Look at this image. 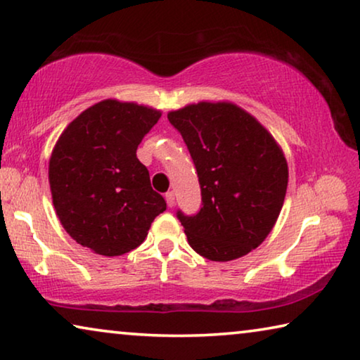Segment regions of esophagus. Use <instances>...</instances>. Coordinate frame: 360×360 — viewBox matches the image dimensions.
<instances>
[{
  "instance_id": "1",
  "label": "esophagus",
  "mask_w": 360,
  "mask_h": 360,
  "mask_svg": "<svg viewBox=\"0 0 360 360\" xmlns=\"http://www.w3.org/2000/svg\"><path fill=\"white\" fill-rule=\"evenodd\" d=\"M165 201H167V206L169 207H174L175 206V195H174V191L165 193Z\"/></svg>"
}]
</instances>
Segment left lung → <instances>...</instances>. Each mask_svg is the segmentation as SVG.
<instances>
[{"mask_svg": "<svg viewBox=\"0 0 360 360\" xmlns=\"http://www.w3.org/2000/svg\"><path fill=\"white\" fill-rule=\"evenodd\" d=\"M195 162L201 209L176 211L188 243L209 261L226 262L261 245L278 219L288 186L281 148L246 110L201 101L167 114Z\"/></svg>", "mask_w": 360, "mask_h": 360, "instance_id": "8db88e82", "label": "left lung"}]
</instances>
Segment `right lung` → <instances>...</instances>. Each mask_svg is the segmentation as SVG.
<instances>
[{"mask_svg": "<svg viewBox=\"0 0 360 360\" xmlns=\"http://www.w3.org/2000/svg\"><path fill=\"white\" fill-rule=\"evenodd\" d=\"M161 110L104 99L63 131L49 159L53 204L65 231L101 256H122L145 241L165 211L136 148Z\"/></svg>", "mask_w": 360, "mask_h": 360, "instance_id": "1", "label": "right lung"}]
</instances>
